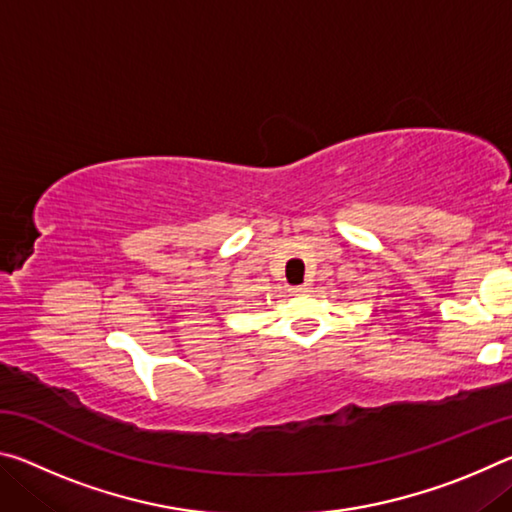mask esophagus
Segmentation results:
<instances>
[{
	"mask_svg": "<svg viewBox=\"0 0 512 512\" xmlns=\"http://www.w3.org/2000/svg\"><path fill=\"white\" fill-rule=\"evenodd\" d=\"M309 291V284H298V287H291V293H307Z\"/></svg>",
	"mask_w": 512,
	"mask_h": 512,
	"instance_id": "esophagus-1",
	"label": "esophagus"
}]
</instances>
